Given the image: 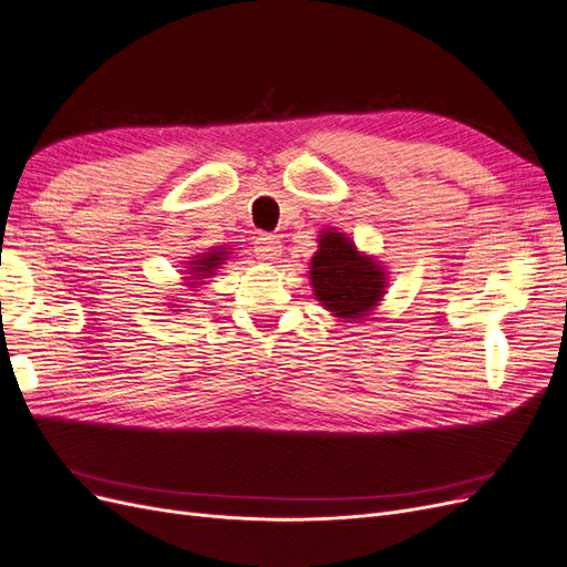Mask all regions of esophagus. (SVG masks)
<instances>
[{
	"instance_id": "esophagus-1",
	"label": "esophagus",
	"mask_w": 567,
	"mask_h": 567,
	"mask_svg": "<svg viewBox=\"0 0 567 567\" xmlns=\"http://www.w3.org/2000/svg\"><path fill=\"white\" fill-rule=\"evenodd\" d=\"M281 239L277 235H260L256 239V256L265 262H275L281 256Z\"/></svg>"
}]
</instances>
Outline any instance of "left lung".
Instances as JSON below:
<instances>
[{"instance_id":"left-lung-1","label":"left lung","mask_w":567,"mask_h":567,"mask_svg":"<svg viewBox=\"0 0 567 567\" xmlns=\"http://www.w3.org/2000/svg\"><path fill=\"white\" fill-rule=\"evenodd\" d=\"M316 300L339 321H362L386 296L389 271L374 256L360 251L351 237L323 228L319 251L309 262Z\"/></svg>"}]
</instances>
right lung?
<instances>
[{
	"label": "right lung",
	"mask_w": 567,
	"mask_h": 567,
	"mask_svg": "<svg viewBox=\"0 0 567 567\" xmlns=\"http://www.w3.org/2000/svg\"><path fill=\"white\" fill-rule=\"evenodd\" d=\"M230 256H233V248H225V246H212L205 254H195L184 262L186 267L181 269V275H186L181 286H186L188 290H197L199 286H205L207 279H212ZM174 311H184V309H174Z\"/></svg>",
	"instance_id": "obj_1"
}]
</instances>
